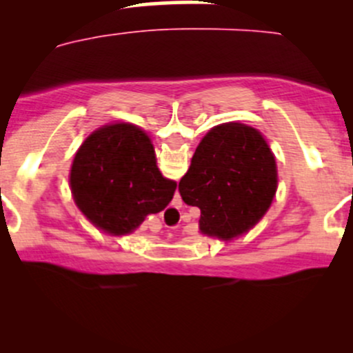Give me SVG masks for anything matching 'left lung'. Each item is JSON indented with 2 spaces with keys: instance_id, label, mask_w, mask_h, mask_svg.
Wrapping results in <instances>:
<instances>
[{
  "instance_id": "left-lung-1",
  "label": "left lung",
  "mask_w": 353,
  "mask_h": 353,
  "mask_svg": "<svg viewBox=\"0 0 353 353\" xmlns=\"http://www.w3.org/2000/svg\"><path fill=\"white\" fill-rule=\"evenodd\" d=\"M277 165L257 129L216 125L202 137L179 182L182 201L201 209L199 229L224 241L252 229L272 204Z\"/></svg>"
}]
</instances>
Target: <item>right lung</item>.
Returning a JSON list of instances; mask_svg holds the SVG:
<instances>
[{
    "mask_svg": "<svg viewBox=\"0 0 353 353\" xmlns=\"http://www.w3.org/2000/svg\"><path fill=\"white\" fill-rule=\"evenodd\" d=\"M76 205L96 228L132 232L172 201L177 184L156 165L151 139L132 124H109L86 137L70 176Z\"/></svg>",
    "mask_w": 353,
    "mask_h": 353,
    "instance_id": "1",
    "label": "right lung"
}]
</instances>
